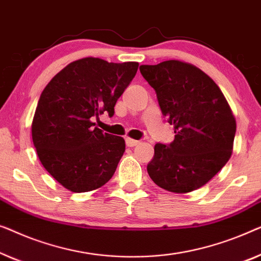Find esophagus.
<instances>
[{
  "mask_svg": "<svg viewBox=\"0 0 261 261\" xmlns=\"http://www.w3.org/2000/svg\"><path fill=\"white\" fill-rule=\"evenodd\" d=\"M125 143H126V145L127 146H130V148H132V146H136V145H138L139 143V141H136V139H131V138H126L125 139Z\"/></svg>",
  "mask_w": 261,
  "mask_h": 261,
  "instance_id": "obj_1",
  "label": "esophagus"
}]
</instances>
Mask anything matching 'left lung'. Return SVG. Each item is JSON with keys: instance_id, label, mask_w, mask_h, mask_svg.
<instances>
[{"instance_id": "obj_1", "label": "left lung", "mask_w": 261, "mask_h": 261, "mask_svg": "<svg viewBox=\"0 0 261 261\" xmlns=\"http://www.w3.org/2000/svg\"><path fill=\"white\" fill-rule=\"evenodd\" d=\"M139 71L175 130L170 144L155 145L146 167L149 176L172 193L201 188L232 155L237 124L225 95L212 78L187 62L142 65Z\"/></svg>"}]
</instances>
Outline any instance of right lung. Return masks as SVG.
<instances>
[{
  "instance_id": "obj_1",
  "label": "right lung",
  "mask_w": 261,
  "mask_h": 261,
  "mask_svg": "<svg viewBox=\"0 0 261 261\" xmlns=\"http://www.w3.org/2000/svg\"><path fill=\"white\" fill-rule=\"evenodd\" d=\"M138 62L115 64L84 58L61 69L40 95L32 124L40 162L66 189L91 192L110 181L125 151V141L94 127V118L115 105Z\"/></svg>"
}]
</instances>
